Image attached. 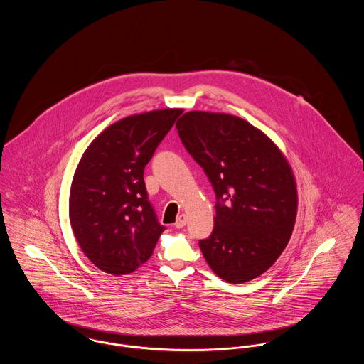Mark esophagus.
Here are the masks:
<instances>
[{
	"label": "esophagus",
	"instance_id": "obj_1",
	"mask_svg": "<svg viewBox=\"0 0 364 364\" xmlns=\"http://www.w3.org/2000/svg\"><path fill=\"white\" fill-rule=\"evenodd\" d=\"M186 224H187V215H186V214H180V215L177 217L176 223H174V226H176L177 229H180V228L186 226Z\"/></svg>",
	"mask_w": 364,
	"mask_h": 364
}]
</instances>
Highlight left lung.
<instances>
[{"instance_id": "8db88e82", "label": "left lung", "mask_w": 364, "mask_h": 364, "mask_svg": "<svg viewBox=\"0 0 364 364\" xmlns=\"http://www.w3.org/2000/svg\"><path fill=\"white\" fill-rule=\"evenodd\" d=\"M215 192L213 233L199 247L230 284L259 277L291 239L297 213L292 169L277 146L240 117L188 112L176 124Z\"/></svg>"}]
</instances>
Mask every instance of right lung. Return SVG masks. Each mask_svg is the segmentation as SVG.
Wrapping results in <instances>:
<instances>
[{"mask_svg":"<svg viewBox=\"0 0 364 364\" xmlns=\"http://www.w3.org/2000/svg\"><path fill=\"white\" fill-rule=\"evenodd\" d=\"M181 113L162 109L112 124L91 141L76 168L70 226L85 255L105 273L135 272L165 230L149 202L143 172Z\"/></svg>","mask_w":364,"mask_h":364,"instance_id":"obj_1","label":"right lung"}]
</instances>
